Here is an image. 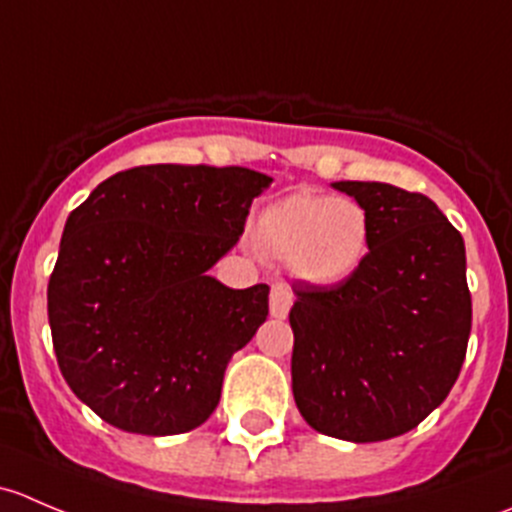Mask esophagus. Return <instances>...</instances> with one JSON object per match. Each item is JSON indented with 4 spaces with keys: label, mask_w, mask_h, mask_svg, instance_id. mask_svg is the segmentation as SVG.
<instances>
[{
    "label": "esophagus",
    "mask_w": 512,
    "mask_h": 512,
    "mask_svg": "<svg viewBox=\"0 0 512 512\" xmlns=\"http://www.w3.org/2000/svg\"><path fill=\"white\" fill-rule=\"evenodd\" d=\"M292 302H294L292 289H289L287 285H282V282L272 285V292H270V314L272 317L285 319L289 314V309H292Z\"/></svg>",
    "instance_id": "esophagus-1"
}]
</instances>
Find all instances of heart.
<instances>
[{
	"instance_id": "heart-1",
	"label": "heart",
	"mask_w": 512,
	"mask_h": 512,
	"mask_svg": "<svg viewBox=\"0 0 512 512\" xmlns=\"http://www.w3.org/2000/svg\"><path fill=\"white\" fill-rule=\"evenodd\" d=\"M252 242L265 260L287 265L304 285L334 287L364 265L371 223L352 198L292 193L257 215Z\"/></svg>"
}]
</instances>
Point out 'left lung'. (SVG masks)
I'll return each instance as SVG.
<instances>
[{"instance_id": "1", "label": "left lung", "mask_w": 512, "mask_h": 512, "mask_svg": "<svg viewBox=\"0 0 512 512\" xmlns=\"http://www.w3.org/2000/svg\"><path fill=\"white\" fill-rule=\"evenodd\" d=\"M371 245L337 287L292 285V394L314 431L352 443L401 436L443 404L471 337L466 245L431 198L339 180Z\"/></svg>"}]
</instances>
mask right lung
I'll list each match as a JSON object with an SVG mask.
<instances>
[{
  "label": "right lung",
  "instance_id": "right-lung-1",
  "mask_svg": "<svg viewBox=\"0 0 512 512\" xmlns=\"http://www.w3.org/2000/svg\"><path fill=\"white\" fill-rule=\"evenodd\" d=\"M272 178L227 165H141L69 215L49 327L66 384L106 423L175 436L215 411L225 369L267 319L270 287L208 275Z\"/></svg>",
  "mask_w": 512,
  "mask_h": 512
}]
</instances>
